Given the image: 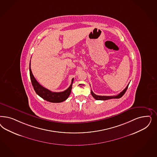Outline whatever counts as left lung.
Wrapping results in <instances>:
<instances>
[{
    "label": "left lung",
    "instance_id": "1",
    "mask_svg": "<svg viewBox=\"0 0 157 157\" xmlns=\"http://www.w3.org/2000/svg\"><path fill=\"white\" fill-rule=\"evenodd\" d=\"M129 84H128V85L126 86V88L123 91H122L121 92H120L118 95H117L116 96H99V95H96V94H95L92 90L91 91V95L96 100H100V101H105V100L111 99H118V98H121L122 96L124 95V94L125 93V92L128 89Z\"/></svg>",
    "mask_w": 157,
    "mask_h": 157
}]
</instances>
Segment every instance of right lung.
I'll return each mask as SVG.
<instances>
[{"instance_id": "1", "label": "right lung", "mask_w": 157, "mask_h": 157, "mask_svg": "<svg viewBox=\"0 0 157 157\" xmlns=\"http://www.w3.org/2000/svg\"><path fill=\"white\" fill-rule=\"evenodd\" d=\"M29 73H30V80L32 82V84L33 86L34 90L35 91L36 93L39 96L42 98L43 99L52 103H60L62 101H65L70 95L74 78L71 80V86L65 91L59 92H51L48 89L41 86L40 84L36 80L30 69V63H29Z\"/></svg>"}]
</instances>
